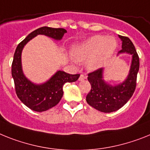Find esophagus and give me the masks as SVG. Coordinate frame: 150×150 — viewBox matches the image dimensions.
Instances as JSON below:
<instances>
[{"label": "esophagus", "mask_w": 150, "mask_h": 150, "mask_svg": "<svg viewBox=\"0 0 150 150\" xmlns=\"http://www.w3.org/2000/svg\"><path fill=\"white\" fill-rule=\"evenodd\" d=\"M87 79V75H84V74H81L80 77H79V81H82V80H85Z\"/></svg>", "instance_id": "34e87169"}]
</instances>
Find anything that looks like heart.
<instances>
[{
  "mask_svg": "<svg viewBox=\"0 0 150 150\" xmlns=\"http://www.w3.org/2000/svg\"><path fill=\"white\" fill-rule=\"evenodd\" d=\"M117 42L112 36L95 35L82 43L73 46L71 50L73 58L76 61L87 62L89 69L99 68L104 62L116 50Z\"/></svg>",
  "mask_w": 150,
  "mask_h": 150,
  "instance_id": "obj_1",
  "label": "heart"
}]
</instances>
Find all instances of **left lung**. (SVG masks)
Segmentation results:
<instances>
[{
    "instance_id": "8db88e82",
    "label": "left lung",
    "mask_w": 150,
    "mask_h": 150,
    "mask_svg": "<svg viewBox=\"0 0 150 150\" xmlns=\"http://www.w3.org/2000/svg\"><path fill=\"white\" fill-rule=\"evenodd\" d=\"M119 37L122 40V50L119 53L127 52L133 56L131 67L126 81L116 86L108 85L103 79L101 68L88 75L91 88L87 94V103L104 113H110L121 108L131 98L137 86V73L139 68V56L131 40L127 36L119 35Z\"/></svg>"
}]
</instances>
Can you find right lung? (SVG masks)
<instances>
[{
  "label": "right lung",
  "mask_w": 150,
  "mask_h": 150,
  "mask_svg": "<svg viewBox=\"0 0 150 150\" xmlns=\"http://www.w3.org/2000/svg\"><path fill=\"white\" fill-rule=\"evenodd\" d=\"M67 31L63 28H51L42 26L26 36L18 44L13 56L11 74L14 81L16 94L26 107L34 111L42 112L56 106L63 95V85L67 82H74L80 75H70L58 71L51 79L42 85H35L23 75L21 67V52L23 48L31 39L37 35H45L55 40H61Z\"/></svg>",
  "instance_id": "right-lung-1"
}]
</instances>
